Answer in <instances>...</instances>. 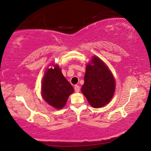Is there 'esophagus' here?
Wrapping results in <instances>:
<instances>
[{
	"instance_id": "1",
	"label": "esophagus",
	"mask_w": 151,
	"mask_h": 151,
	"mask_svg": "<svg viewBox=\"0 0 151 151\" xmlns=\"http://www.w3.org/2000/svg\"><path fill=\"white\" fill-rule=\"evenodd\" d=\"M75 91L76 92H80V86H78V85H76V86H75Z\"/></svg>"
}]
</instances>
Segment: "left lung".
Here are the masks:
<instances>
[{
  "mask_svg": "<svg viewBox=\"0 0 151 151\" xmlns=\"http://www.w3.org/2000/svg\"><path fill=\"white\" fill-rule=\"evenodd\" d=\"M84 79L81 91L90 106L102 108L110 102L116 89V82L108 67L98 57H93L87 64Z\"/></svg>",
  "mask_w": 151,
  "mask_h": 151,
  "instance_id": "obj_1",
  "label": "left lung"
}]
</instances>
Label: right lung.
<instances>
[{"label":"right lung","mask_w":151,"mask_h":151,"mask_svg":"<svg viewBox=\"0 0 151 151\" xmlns=\"http://www.w3.org/2000/svg\"><path fill=\"white\" fill-rule=\"evenodd\" d=\"M74 88L57 65L47 68L42 79V96L49 105L56 109H61L66 104L68 96Z\"/></svg>","instance_id":"add662e5"}]
</instances>
